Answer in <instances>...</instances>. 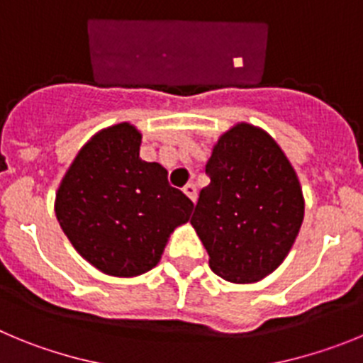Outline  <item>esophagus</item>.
Masks as SVG:
<instances>
[{
	"mask_svg": "<svg viewBox=\"0 0 363 363\" xmlns=\"http://www.w3.org/2000/svg\"><path fill=\"white\" fill-rule=\"evenodd\" d=\"M182 191H184L186 195H188L191 201H197V188H195V184H186L184 188H182Z\"/></svg>",
	"mask_w": 363,
	"mask_h": 363,
	"instance_id": "esophagus-1",
	"label": "esophagus"
}]
</instances>
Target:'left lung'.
I'll return each mask as SVG.
<instances>
[{"mask_svg": "<svg viewBox=\"0 0 363 363\" xmlns=\"http://www.w3.org/2000/svg\"><path fill=\"white\" fill-rule=\"evenodd\" d=\"M191 224L224 280L257 282L280 266L303 220L298 177L266 132L237 125L215 145L206 164Z\"/></svg>", "mask_w": 363, "mask_h": 363, "instance_id": "8db88e82", "label": "left lung"}]
</instances>
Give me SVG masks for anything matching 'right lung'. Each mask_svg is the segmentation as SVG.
Here are the masks:
<instances>
[{
    "label": "right lung",
    "mask_w": 363,
    "mask_h": 363,
    "mask_svg": "<svg viewBox=\"0 0 363 363\" xmlns=\"http://www.w3.org/2000/svg\"><path fill=\"white\" fill-rule=\"evenodd\" d=\"M141 133L110 126L81 148L57 195L55 215L77 253L113 277H135L161 260L169 233L194 202L169 186L159 162L139 157Z\"/></svg>",
    "instance_id": "obj_1"
}]
</instances>
